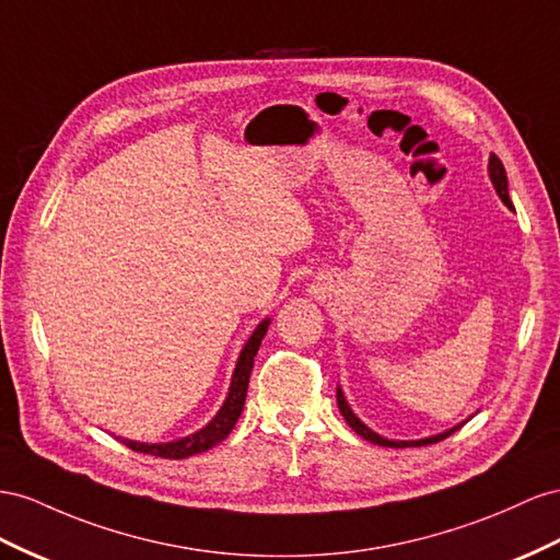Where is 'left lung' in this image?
<instances>
[{"label":"left lung","mask_w":560,"mask_h":560,"mask_svg":"<svg viewBox=\"0 0 560 560\" xmlns=\"http://www.w3.org/2000/svg\"><path fill=\"white\" fill-rule=\"evenodd\" d=\"M488 172H490V178H492V186H494L497 195H500L502 202H504L509 209H513L511 198H509V180H506V172H504L502 160L497 158V155H490ZM337 405H339V410H341V415H343V419H346V424H349L358 435H362V438H365V441H370V443H374V445H384V447H421V445H431V443H438V441H445L447 435H452L457 429H462V424H459V427L450 429V431H445V433H438V435H431V438H421V441H388V438H382L380 433H374L372 429H368L365 424H362V421L353 415L349 402H346L341 388H337ZM466 421H468V419H466Z\"/></svg>","instance_id":"8db88e82"}]
</instances>
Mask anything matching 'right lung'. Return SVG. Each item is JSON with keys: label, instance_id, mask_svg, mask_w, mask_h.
<instances>
[{"label": "right lung", "instance_id": "obj_1", "mask_svg": "<svg viewBox=\"0 0 560 560\" xmlns=\"http://www.w3.org/2000/svg\"><path fill=\"white\" fill-rule=\"evenodd\" d=\"M268 325H270V320L266 317V320L254 329L249 341L245 343L243 353H240V358H237L229 396H225L221 410L205 429L195 431L192 435L180 438V441H174V443H136V441H125V438H119V441H122L127 447H131L133 452H143V455H155L162 459H186V457L198 455V452H205L209 447L219 445L223 438L235 429L240 415H243L254 358H256V351H259L261 339L266 337Z\"/></svg>", "mask_w": 560, "mask_h": 560}]
</instances>
